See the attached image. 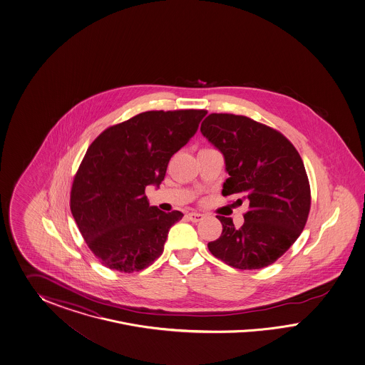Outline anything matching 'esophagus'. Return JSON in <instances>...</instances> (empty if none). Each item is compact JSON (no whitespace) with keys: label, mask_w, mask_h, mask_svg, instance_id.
<instances>
[{"label":"esophagus","mask_w":365,"mask_h":365,"mask_svg":"<svg viewBox=\"0 0 365 365\" xmlns=\"http://www.w3.org/2000/svg\"><path fill=\"white\" fill-rule=\"evenodd\" d=\"M203 214H200V212H190L187 214V218L191 222H199L203 220Z\"/></svg>","instance_id":"obj_1"}]
</instances>
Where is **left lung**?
Returning <instances> with one entry per match:
<instances>
[{"label": "left lung", "mask_w": 365, "mask_h": 365, "mask_svg": "<svg viewBox=\"0 0 365 365\" xmlns=\"http://www.w3.org/2000/svg\"><path fill=\"white\" fill-rule=\"evenodd\" d=\"M200 133L225 158L222 195L249 203L242 226L217 215L221 237L211 255L241 270L272 265L296 242L308 221L310 186L299 151L274 128L232 113H210Z\"/></svg>", "instance_id": "left-lung-1"}]
</instances>
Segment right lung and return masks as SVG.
I'll list each match as a JSON object with an SVG mask.
<instances>
[{"instance_id":"right-lung-1","label":"right lung","mask_w":365,"mask_h":365,"mask_svg":"<svg viewBox=\"0 0 365 365\" xmlns=\"http://www.w3.org/2000/svg\"><path fill=\"white\" fill-rule=\"evenodd\" d=\"M205 110H147L110 125L89 145L71 190V211L91 252L106 267L133 273L163 253L180 211L150 206L171 156L198 130Z\"/></svg>"}]
</instances>
